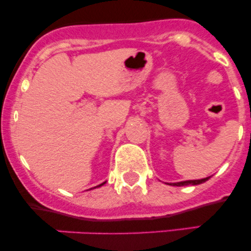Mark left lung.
<instances>
[{"instance_id":"left-lung-1","label":"left lung","mask_w":251,"mask_h":251,"mask_svg":"<svg viewBox=\"0 0 251 251\" xmlns=\"http://www.w3.org/2000/svg\"><path fill=\"white\" fill-rule=\"evenodd\" d=\"M211 177V176H210ZM210 177L206 178H201V179H194V180H183V181H177V183H166L170 184V185L174 186H184V185H198V184L205 183L206 180L210 179Z\"/></svg>"}]
</instances>
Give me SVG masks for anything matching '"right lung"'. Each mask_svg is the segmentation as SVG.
Masks as SVG:
<instances>
[{"label": "right lung", "mask_w": 251, "mask_h": 251, "mask_svg": "<svg viewBox=\"0 0 251 251\" xmlns=\"http://www.w3.org/2000/svg\"><path fill=\"white\" fill-rule=\"evenodd\" d=\"M106 183V181H103V183H101V184H100V185H98V186H96V188H100V186H102L103 185V184H105ZM94 189V188H93Z\"/></svg>", "instance_id": "obj_1"}]
</instances>
